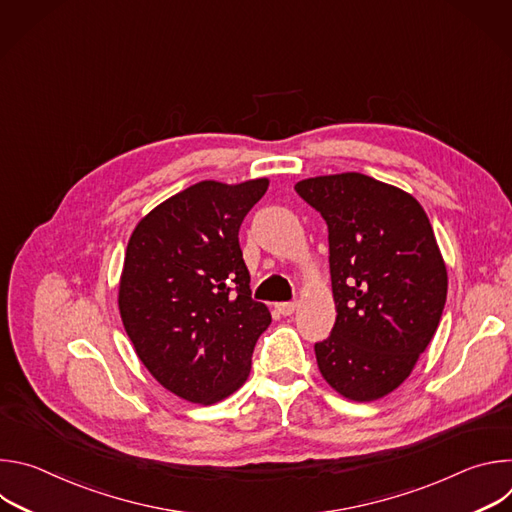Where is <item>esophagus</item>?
Masks as SVG:
<instances>
[{
	"label": "esophagus",
	"mask_w": 512,
	"mask_h": 512,
	"mask_svg": "<svg viewBox=\"0 0 512 512\" xmlns=\"http://www.w3.org/2000/svg\"><path fill=\"white\" fill-rule=\"evenodd\" d=\"M296 308H298V304L296 302H283V304H277V312L281 314V316H291L296 312Z\"/></svg>",
	"instance_id": "1"
}]
</instances>
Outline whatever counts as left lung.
Returning a JSON list of instances; mask_svg holds the SVG:
<instances>
[{"mask_svg":"<svg viewBox=\"0 0 512 512\" xmlns=\"http://www.w3.org/2000/svg\"><path fill=\"white\" fill-rule=\"evenodd\" d=\"M296 192L328 225L336 322L314 344L318 369L346 399H381L411 375L446 306L429 218L411 194L358 172L308 178Z\"/></svg>","mask_w":512,"mask_h":512,"instance_id":"8db88e82","label":"left lung"}]
</instances>
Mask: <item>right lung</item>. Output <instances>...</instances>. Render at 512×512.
I'll return each instance as SVG.
<instances>
[{
  "mask_svg": "<svg viewBox=\"0 0 512 512\" xmlns=\"http://www.w3.org/2000/svg\"><path fill=\"white\" fill-rule=\"evenodd\" d=\"M267 186V178L198 182L145 214L127 243L125 332L152 377L190 403L235 393L271 324L267 306L251 298L239 245L243 218Z\"/></svg>",
  "mask_w": 512,
  "mask_h": 512,
  "instance_id": "add662e5",
  "label": "right lung"
}]
</instances>
